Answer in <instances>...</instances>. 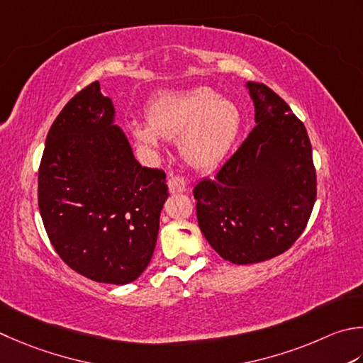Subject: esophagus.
Segmentation results:
<instances>
[{"mask_svg": "<svg viewBox=\"0 0 363 363\" xmlns=\"http://www.w3.org/2000/svg\"><path fill=\"white\" fill-rule=\"evenodd\" d=\"M168 190L169 194H182L187 190V181L184 179V176H172L168 179Z\"/></svg>", "mask_w": 363, "mask_h": 363, "instance_id": "1", "label": "esophagus"}]
</instances>
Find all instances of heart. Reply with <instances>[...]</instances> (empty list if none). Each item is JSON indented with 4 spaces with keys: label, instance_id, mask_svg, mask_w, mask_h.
<instances>
[{
    "label": "heart",
    "instance_id": "obj_1",
    "mask_svg": "<svg viewBox=\"0 0 363 363\" xmlns=\"http://www.w3.org/2000/svg\"><path fill=\"white\" fill-rule=\"evenodd\" d=\"M147 125L133 123L135 137L157 145V137H179L182 157L191 167L211 169L230 151L239 130V110L211 88L163 92L147 106Z\"/></svg>",
    "mask_w": 363,
    "mask_h": 363
}]
</instances>
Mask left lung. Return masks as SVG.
<instances>
[{
	"label": "left lung",
	"mask_w": 363,
	"mask_h": 363,
	"mask_svg": "<svg viewBox=\"0 0 363 363\" xmlns=\"http://www.w3.org/2000/svg\"><path fill=\"white\" fill-rule=\"evenodd\" d=\"M255 121L214 179L194 189L196 218L212 248L233 264H255L291 248L316 201L307 129L264 83L248 82Z\"/></svg>",
	"instance_id": "1"
}]
</instances>
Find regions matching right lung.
I'll return each instance as SVG.
<instances>
[{"label":"right lung","mask_w":363,"mask_h":363,"mask_svg":"<svg viewBox=\"0 0 363 363\" xmlns=\"http://www.w3.org/2000/svg\"><path fill=\"white\" fill-rule=\"evenodd\" d=\"M113 115L99 82L70 99L47 135L38 201L50 242L72 271L125 285L152 258L168 186L163 169L135 160Z\"/></svg>","instance_id":"obj_1"}]
</instances>
